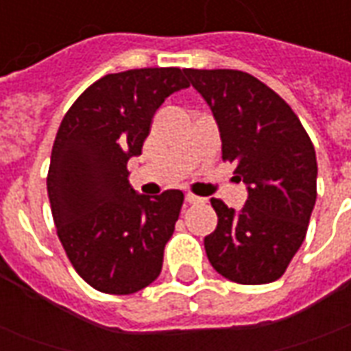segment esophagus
<instances>
[{
	"label": "esophagus",
	"instance_id": "1",
	"mask_svg": "<svg viewBox=\"0 0 351 351\" xmlns=\"http://www.w3.org/2000/svg\"><path fill=\"white\" fill-rule=\"evenodd\" d=\"M186 201L190 203V205H197V203H205V199L197 197V195H193V193H186Z\"/></svg>",
	"mask_w": 351,
	"mask_h": 351
}]
</instances>
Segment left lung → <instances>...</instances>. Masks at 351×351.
<instances>
[{
    "label": "left lung",
    "instance_id": "8db88e82",
    "mask_svg": "<svg viewBox=\"0 0 351 351\" xmlns=\"http://www.w3.org/2000/svg\"><path fill=\"white\" fill-rule=\"evenodd\" d=\"M213 110L221 160L248 186L241 213L210 199L218 214L206 258L223 278L256 286L278 280L301 248L316 203L314 145L278 93L235 69H186Z\"/></svg>",
    "mask_w": 351,
    "mask_h": 351
}]
</instances>
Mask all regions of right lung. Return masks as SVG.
<instances>
[{"mask_svg":"<svg viewBox=\"0 0 351 351\" xmlns=\"http://www.w3.org/2000/svg\"><path fill=\"white\" fill-rule=\"evenodd\" d=\"M178 67L105 75L80 93L60 123L47 190L67 258L93 289L130 295L160 276L184 193L138 195L128 161L143 152L154 112L190 86Z\"/></svg>","mask_w":351,"mask_h":351,"instance_id":"obj_1","label":"right lung"}]
</instances>
